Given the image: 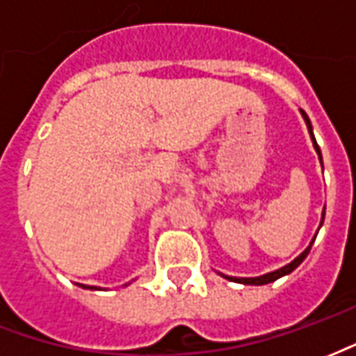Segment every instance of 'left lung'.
<instances>
[{"instance_id": "1", "label": "left lung", "mask_w": 356, "mask_h": 356, "mask_svg": "<svg viewBox=\"0 0 356 356\" xmlns=\"http://www.w3.org/2000/svg\"><path fill=\"white\" fill-rule=\"evenodd\" d=\"M299 112H301V116H303V120H305V125L307 129H309V135H311V140H313V147L314 150H316V154H318V160H321L322 163V154H321V148H318V145H316V139H314V133H313V125H311V120H309V116L305 114V110L299 108ZM322 223H324V211H322V219H321V227ZM318 227V229H321ZM314 238H316V234H314ZM314 238L311 240V244L301 252V254L293 259L291 263H288V265H284V267L276 268V270H273V273H267V275H261V276H229V275H223V273H219V275L223 276V278H227V280H232V282H238V284H248V286H263V284H268V282H275V280H278V278H282V276L290 275L293 268H298L301 263H303V259H305L307 255H309V252H311V246H313Z\"/></svg>"}]
</instances>
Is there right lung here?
<instances>
[{
  "label": "right lung",
  "mask_w": 356,
  "mask_h": 356,
  "mask_svg": "<svg viewBox=\"0 0 356 356\" xmlns=\"http://www.w3.org/2000/svg\"><path fill=\"white\" fill-rule=\"evenodd\" d=\"M78 286L86 288V290H101V288H97V286H86V284H78ZM125 286H127V284H125Z\"/></svg>",
  "instance_id": "add662e5"
}]
</instances>
